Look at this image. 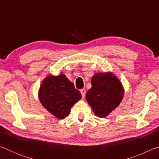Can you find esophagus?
<instances>
[{
  "instance_id": "obj_1",
  "label": "esophagus",
  "mask_w": 159,
  "mask_h": 159,
  "mask_svg": "<svg viewBox=\"0 0 159 159\" xmlns=\"http://www.w3.org/2000/svg\"><path fill=\"white\" fill-rule=\"evenodd\" d=\"M80 93H81L82 98H85V93H86L85 90V89H81V90H80Z\"/></svg>"
}]
</instances>
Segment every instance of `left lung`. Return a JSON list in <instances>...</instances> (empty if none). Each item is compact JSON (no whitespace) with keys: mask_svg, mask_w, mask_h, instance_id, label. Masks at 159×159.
Instances as JSON below:
<instances>
[{"mask_svg":"<svg viewBox=\"0 0 159 159\" xmlns=\"http://www.w3.org/2000/svg\"><path fill=\"white\" fill-rule=\"evenodd\" d=\"M92 88L86 93V100L98 117L104 118L119 105L124 89L119 79L111 73L95 74L91 79Z\"/></svg>","mask_w":159,"mask_h":159,"instance_id":"left-lung-1","label":"left lung"}]
</instances>
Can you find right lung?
<instances>
[{
	"instance_id": "add662e5",
	"label": "right lung",
	"mask_w": 159,
	"mask_h": 159,
	"mask_svg": "<svg viewBox=\"0 0 159 159\" xmlns=\"http://www.w3.org/2000/svg\"><path fill=\"white\" fill-rule=\"evenodd\" d=\"M39 98L50 114L62 119L69 114L72 106L80 100L81 94L64 74L57 76L48 75L40 86Z\"/></svg>"
}]
</instances>
